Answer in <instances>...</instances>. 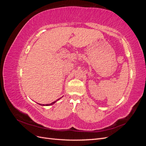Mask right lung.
Listing matches in <instances>:
<instances>
[{
	"mask_svg": "<svg viewBox=\"0 0 146 146\" xmlns=\"http://www.w3.org/2000/svg\"><path fill=\"white\" fill-rule=\"evenodd\" d=\"M61 98H62V97H61ZM61 98H60V99H57L56 101H54V102H52L51 104H46V105H44V104H39V105H42V106H50V105H52L53 104H54L55 102H56L58 100H59L60 99H61Z\"/></svg>",
	"mask_w": 146,
	"mask_h": 146,
	"instance_id": "add662e5",
	"label": "right lung"
}]
</instances>
